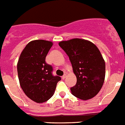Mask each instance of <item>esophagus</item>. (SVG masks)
I'll return each instance as SVG.
<instances>
[{
	"mask_svg": "<svg viewBox=\"0 0 125 125\" xmlns=\"http://www.w3.org/2000/svg\"><path fill=\"white\" fill-rule=\"evenodd\" d=\"M66 77V74H64L63 76H62V78L64 79Z\"/></svg>",
	"mask_w": 125,
	"mask_h": 125,
	"instance_id": "obj_1",
	"label": "esophagus"
}]
</instances>
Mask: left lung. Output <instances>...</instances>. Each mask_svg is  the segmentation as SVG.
I'll return each instance as SVG.
<instances>
[{
	"mask_svg": "<svg viewBox=\"0 0 125 125\" xmlns=\"http://www.w3.org/2000/svg\"><path fill=\"white\" fill-rule=\"evenodd\" d=\"M59 45L70 58L77 82L71 94L82 100L93 98L104 84L105 64L101 52L92 42L81 38L61 41Z\"/></svg>",
	"mask_w": 125,
	"mask_h": 125,
	"instance_id": "left-lung-1",
	"label": "left lung"
}]
</instances>
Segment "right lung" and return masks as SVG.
Here are the masks:
<instances>
[{
  "instance_id": "right-lung-1",
  "label": "right lung",
  "mask_w": 125,
  "mask_h": 125,
  "mask_svg": "<svg viewBox=\"0 0 125 125\" xmlns=\"http://www.w3.org/2000/svg\"><path fill=\"white\" fill-rule=\"evenodd\" d=\"M52 42L35 40L28 43L21 52L17 64L18 78L28 97L43 103L52 97L60 76H53L52 67L45 57L52 46Z\"/></svg>"
}]
</instances>
